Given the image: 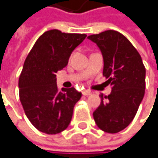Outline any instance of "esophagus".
Instances as JSON below:
<instances>
[{"label":"esophagus","instance_id":"1","mask_svg":"<svg viewBox=\"0 0 158 158\" xmlns=\"http://www.w3.org/2000/svg\"><path fill=\"white\" fill-rule=\"evenodd\" d=\"M91 94H92V93H91L90 91H87V90H83V91H82V95H83V96L88 97V96H90Z\"/></svg>","mask_w":158,"mask_h":158}]
</instances>
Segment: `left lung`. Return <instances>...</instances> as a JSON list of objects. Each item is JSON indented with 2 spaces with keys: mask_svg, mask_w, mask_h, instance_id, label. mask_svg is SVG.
Returning <instances> with one entry per match:
<instances>
[{
  "mask_svg": "<svg viewBox=\"0 0 158 158\" xmlns=\"http://www.w3.org/2000/svg\"><path fill=\"white\" fill-rule=\"evenodd\" d=\"M102 53L103 76L112 85L109 96L100 95L101 102L93 113L98 127L116 134L134 119L145 93L146 70L137 50L125 36L114 30L88 36Z\"/></svg>",
  "mask_w": 158,
  "mask_h": 158,
  "instance_id": "left-lung-1",
  "label": "left lung"
}]
</instances>
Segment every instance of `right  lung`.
<instances>
[{
  "label": "right lung",
  "instance_id": "add662e5",
  "mask_svg": "<svg viewBox=\"0 0 158 158\" xmlns=\"http://www.w3.org/2000/svg\"><path fill=\"white\" fill-rule=\"evenodd\" d=\"M85 38V34L49 30L37 40L24 61L20 100L29 121L42 133L59 134L71 122L81 93L74 87L59 91L56 73L67 65L71 53Z\"/></svg>",
  "mask_w": 158,
  "mask_h": 158
}]
</instances>
